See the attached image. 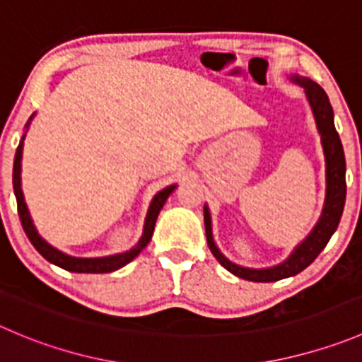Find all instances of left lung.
I'll list each match as a JSON object with an SVG mask.
<instances>
[{
    "label": "left lung",
    "mask_w": 362,
    "mask_h": 362,
    "mask_svg": "<svg viewBox=\"0 0 362 362\" xmlns=\"http://www.w3.org/2000/svg\"><path fill=\"white\" fill-rule=\"evenodd\" d=\"M292 81H296L299 86L304 88L306 99L310 103L311 111H313L315 124H317L318 134H320L322 148H324L325 157V199L324 209H322L320 217H318L317 224L313 230L310 231L306 238L290 252L288 258L283 263L269 269H249V267L237 265V263L230 262L219 247L214 242L212 235V219H210V210L205 205L203 209V216H205V231H206V242L216 256L217 262L230 270L231 274L237 278L247 279V281L255 283H270L279 281V279L290 278V276L299 274L300 270L306 269L313 259L322 252V249L327 245L329 238L338 228L339 219H341L343 206H345L346 198V182H345V153H343V145L339 134L336 132L334 127V113H332V106L329 103L327 93L324 92V88L317 84L315 81L308 79V77H300L293 74Z\"/></svg>",
    "instance_id": "1"
}]
</instances>
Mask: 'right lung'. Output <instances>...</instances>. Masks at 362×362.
I'll return each instance as SVG.
<instances>
[{
	"instance_id": "right-lung-1",
	"label": "right lung",
	"mask_w": 362,
	"mask_h": 362,
	"mask_svg": "<svg viewBox=\"0 0 362 362\" xmlns=\"http://www.w3.org/2000/svg\"><path fill=\"white\" fill-rule=\"evenodd\" d=\"M33 117L35 115H31V118L28 120L26 129L28 125H30V122L33 120ZM24 136L23 139H21L19 146H17L16 159H13V192H16L17 210H19L21 223H23L24 231H26L28 238H30L31 244L35 245V249H37V251L47 259V262L54 263V265L62 267V269L65 270H70V272H81V274H104V272H113V270L122 269V267L127 265L129 262H132V259H134L136 256L146 247V244H148L150 238H152L157 216H159L160 209H163L164 203H166L168 196L175 191L177 185H168V187H164L163 191H159L156 196H153L152 203H150L148 206V212H146V217H145V226H143L141 238H139L138 244H136L131 251L118 252V255H111V256H103V258H76V256L65 255V252L58 251V249L52 247L51 244H47V242L38 235L37 228H35L33 221H31L26 202H24L23 189H21V160H23Z\"/></svg>"
}]
</instances>
